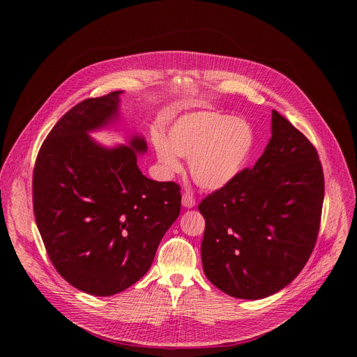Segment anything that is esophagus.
<instances>
[{
    "label": "esophagus",
    "instance_id": "1",
    "mask_svg": "<svg viewBox=\"0 0 357 357\" xmlns=\"http://www.w3.org/2000/svg\"><path fill=\"white\" fill-rule=\"evenodd\" d=\"M182 205H183L185 208L195 207V198H194V195L191 192H185L182 195Z\"/></svg>",
    "mask_w": 357,
    "mask_h": 357
}]
</instances>
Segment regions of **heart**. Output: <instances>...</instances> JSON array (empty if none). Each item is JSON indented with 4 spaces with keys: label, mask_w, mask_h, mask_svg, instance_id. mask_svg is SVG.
I'll use <instances>...</instances> for the list:
<instances>
[{
    "label": "heart",
    "mask_w": 357,
    "mask_h": 357,
    "mask_svg": "<svg viewBox=\"0 0 357 357\" xmlns=\"http://www.w3.org/2000/svg\"><path fill=\"white\" fill-rule=\"evenodd\" d=\"M159 165L166 175L181 172V158H188L190 174L202 190L218 191L245 171L256 147L253 126L221 111H195L176 119L167 140H153Z\"/></svg>",
    "instance_id": "1"
}]
</instances>
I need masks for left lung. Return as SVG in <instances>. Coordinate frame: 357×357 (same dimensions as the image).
Wrapping results in <instances>:
<instances>
[{
  "mask_svg": "<svg viewBox=\"0 0 357 357\" xmlns=\"http://www.w3.org/2000/svg\"><path fill=\"white\" fill-rule=\"evenodd\" d=\"M272 137L252 169L198 205L201 259L210 282L230 296L261 299L303 271L320 229L324 175L317 150L278 111Z\"/></svg>",
  "mask_w": 357,
  "mask_h": 357,
  "instance_id": "8db88e82",
  "label": "left lung"
}]
</instances>
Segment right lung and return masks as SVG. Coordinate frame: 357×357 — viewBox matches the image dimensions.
<instances>
[{"label":"right lung","instance_id":"right-lung-1","mask_svg":"<svg viewBox=\"0 0 357 357\" xmlns=\"http://www.w3.org/2000/svg\"><path fill=\"white\" fill-rule=\"evenodd\" d=\"M123 91L88 98L56 123L37 155L33 210L53 266L97 296L119 294L152 266L181 211L179 185L146 178L143 136L104 146L89 133L120 121Z\"/></svg>","mask_w":357,"mask_h":357}]
</instances>
